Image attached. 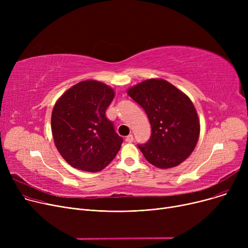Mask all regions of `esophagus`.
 <instances>
[{"mask_svg": "<svg viewBox=\"0 0 248 248\" xmlns=\"http://www.w3.org/2000/svg\"><path fill=\"white\" fill-rule=\"evenodd\" d=\"M133 140H134V136L131 134V135H128L126 138H125V141L126 142H133Z\"/></svg>", "mask_w": 248, "mask_h": 248, "instance_id": "esophagus-1", "label": "esophagus"}]
</instances>
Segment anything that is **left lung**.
<instances>
[{"mask_svg": "<svg viewBox=\"0 0 248 248\" xmlns=\"http://www.w3.org/2000/svg\"><path fill=\"white\" fill-rule=\"evenodd\" d=\"M126 93L144 108L152 126L150 140L139 145L146 160L159 169L183 163L200 135V120L189 96L162 78L141 81Z\"/></svg>", "mask_w": 248, "mask_h": 248, "instance_id": "1", "label": "left lung"}]
</instances>
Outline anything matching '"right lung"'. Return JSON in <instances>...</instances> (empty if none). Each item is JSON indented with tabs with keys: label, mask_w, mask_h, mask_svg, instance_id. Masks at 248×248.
Listing matches in <instances>:
<instances>
[{
	"label": "right lung",
	"mask_w": 248,
	"mask_h": 248,
	"mask_svg": "<svg viewBox=\"0 0 248 248\" xmlns=\"http://www.w3.org/2000/svg\"><path fill=\"white\" fill-rule=\"evenodd\" d=\"M114 95L112 87L88 79L71 86L55 102L51 115L54 145L73 168L99 172L120 151L123 139L106 116Z\"/></svg>",
	"instance_id": "1"
}]
</instances>
